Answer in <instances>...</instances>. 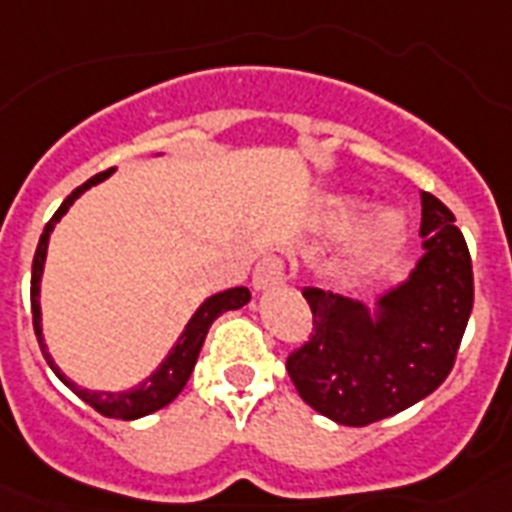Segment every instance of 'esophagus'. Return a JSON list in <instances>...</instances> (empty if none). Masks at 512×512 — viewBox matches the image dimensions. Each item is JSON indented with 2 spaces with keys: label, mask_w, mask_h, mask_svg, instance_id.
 <instances>
[{
  "label": "esophagus",
  "mask_w": 512,
  "mask_h": 512,
  "mask_svg": "<svg viewBox=\"0 0 512 512\" xmlns=\"http://www.w3.org/2000/svg\"><path fill=\"white\" fill-rule=\"evenodd\" d=\"M279 282H284V261L279 256H264L253 269V287L261 292Z\"/></svg>",
  "instance_id": "1"
}]
</instances>
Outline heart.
Instances as JSON below:
<instances>
[{
    "label": "heart",
    "instance_id": "b5f03b06",
    "mask_svg": "<svg viewBox=\"0 0 512 512\" xmlns=\"http://www.w3.org/2000/svg\"><path fill=\"white\" fill-rule=\"evenodd\" d=\"M366 205L369 202L361 194H325L323 200L318 202V207H315L312 228L323 235L346 233L347 228L366 210ZM405 233H408V217H405V212L400 207H374L343 238L341 248L336 253L338 266L348 271L369 269L377 261H382L384 256H390L392 251H397L400 243L405 241Z\"/></svg>",
    "mask_w": 512,
    "mask_h": 512
}]
</instances>
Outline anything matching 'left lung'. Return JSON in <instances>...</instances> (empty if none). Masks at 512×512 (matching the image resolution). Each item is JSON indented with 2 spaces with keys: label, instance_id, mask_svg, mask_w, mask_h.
Segmentation results:
<instances>
[{
  "label": "left lung",
  "instance_id": "left-lung-1",
  "mask_svg": "<svg viewBox=\"0 0 512 512\" xmlns=\"http://www.w3.org/2000/svg\"><path fill=\"white\" fill-rule=\"evenodd\" d=\"M423 256L374 305L305 287L312 336L287 372L312 410L341 425L402 413L441 387L454 366L474 302L472 259L456 217L420 192Z\"/></svg>",
  "mask_w": 512,
  "mask_h": 512
}]
</instances>
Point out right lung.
Listing matches in <instances>:
<instances>
[{
  "label": "right lung",
  "instance_id": "right-lung-1",
  "mask_svg": "<svg viewBox=\"0 0 512 512\" xmlns=\"http://www.w3.org/2000/svg\"><path fill=\"white\" fill-rule=\"evenodd\" d=\"M112 171H102V174L92 176L89 182L81 184L79 189L63 200V205L58 207L56 215L48 220L45 225L43 235H40L38 241V251H35L33 259V279H30V302H33V328L35 336H38L40 351H43L45 361L53 369L58 379H61L66 387H69L74 395H79L81 400L92 405L97 413H102L104 418H115V420H135L143 418V415H151L156 410L166 408L169 402H174L179 397V392L184 390V384L189 382V374H192L194 364H197V356L202 351V343L207 338V330L210 325L215 323V318H220L223 312L228 310H238V307L248 305L251 300V292L246 287H233L225 289V292H217V295H210L205 302H202L194 315L189 318V323L184 325V330L179 333L174 346L169 348V354L164 356V361L148 374L143 382L133 384L128 390H87V387H79L74 379H69L66 374L61 372V366L56 364V359L51 356L48 346H45V336H43V315H40V282H43V271H45V256H48V243H51V233L58 223H61V217L69 212V207L79 200L81 194L87 192V189L97 187L99 182L104 179H110Z\"/></svg>",
  "mask_w": 512,
  "mask_h": 512
}]
</instances>
